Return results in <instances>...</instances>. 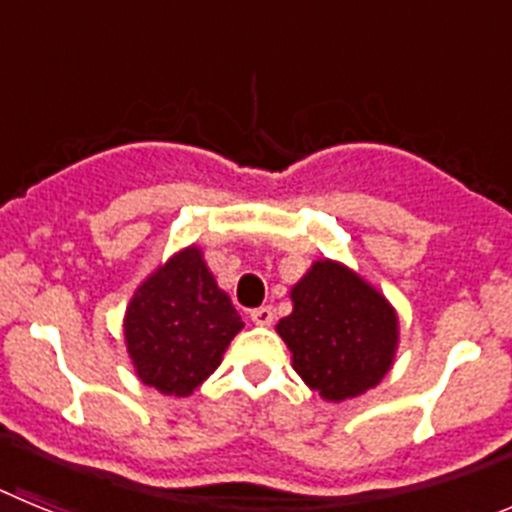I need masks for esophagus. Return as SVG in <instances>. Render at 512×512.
<instances>
[{
	"mask_svg": "<svg viewBox=\"0 0 512 512\" xmlns=\"http://www.w3.org/2000/svg\"><path fill=\"white\" fill-rule=\"evenodd\" d=\"M251 320L256 325H271L274 323V310L269 305H261L256 310H251Z\"/></svg>",
	"mask_w": 512,
	"mask_h": 512,
	"instance_id": "esophagus-1",
	"label": "esophagus"
}]
</instances>
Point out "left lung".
Segmentation results:
<instances>
[{
    "mask_svg": "<svg viewBox=\"0 0 512 512\" xmlns=\"http://www.w3.org/2000/svg\"><path fill=\"white\" fill-rule=\"evenodd\" d=\"M292 302L295 310L277 330L307 387L330 402L377 387L397 348L390 302L333 261L312 264L292 289Z\"/></svg>",
    "mask_w": 512,
    "mask_h": 512,
    "instance_id": "obj_1",
    "label": "left lung"
}]
</instances>
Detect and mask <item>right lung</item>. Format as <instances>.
I'll return each mask as SVG.
<instances>
[{
	"instance_id": "1",
	"label": "right lung",
	"mask_w": 512,
	"mask_h": 512,
	"mask_svg": "<svg viewBox=\"0 0 512 512\" xmlns=\"http://www.w3.org/2000/svg\"><path fill=\"white\" fill-rule=\"evenodd\" d=\"M241 328L200 248H187L140 284L125 318V343L140 382L184 397L220 366Z\"/></svg>"
}]
</instances>
